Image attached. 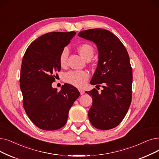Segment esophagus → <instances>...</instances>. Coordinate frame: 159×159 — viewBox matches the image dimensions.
Masks as SVG:
<instances>
[{
    "instance_id": "34e87169",
    "label": "esophagus",
    "mask_w": 159,
    "mask_h": 159,
    "mask_svg": "<svg viewBox=\"0 0 159 159\" xmlns=\"http://www.w3.org/2000/svg\"><path fill=\"white\" fill-rule=\"evenodd\" d=\"M79 92H80V95H82V94H84V91L83 90V89H79Z\"/></svg>"
}]
</instances>
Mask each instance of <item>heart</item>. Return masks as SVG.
<instances>
[{
	"label": "heart",
	"instance_id": "heart-1",
	"mask_svg": "<svg viewBox=\"0 0 159 159\" xmlns=\"http://www.w3.org/2000/svg\"><path fill=\"white\" fill-rule=\"evenodd\" d=\"M78 50L81 57L84 59L88 57H92L93 55V47L88 44H82L80 45ZM68 54L69 51L67 48H64L61 51L59 57V63L61 67H64L66 65ZM89 74L86 71H71L64 75V80L68 84L78 88H82L86 83Z\"/></svg>",
	"mask_w": 159,
	"mask_h": 159
}]
</instances>
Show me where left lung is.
Wrapping results in <instances>:
<instances>
[{"label":"left lung","mask_w":159,"mask_h":159,"mask_svg":"<svg viewBox=\"0 0 159 159\" xmlns=\"http://www.w3.org/2000/svg\"><path fill=\"white\" fill-rule=\"evenodd\" d=\"M78 36L98 48L99 60L90 84H102L103 88L101 93L95 88L86 92L93 100L89 120L97 129H113L121 122L131 102L133 71L128 52L119 38L107 30L89 29Z\"/></svg>","instance_id":"obj_1"}]
</instances>
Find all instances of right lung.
<instances>
[{
    "label": "right lung",
    "mask_w": 159,
    "mask_h": 159,
    "mask_svg": "<svg viewBox=\"0 0 159 159\" xmlns=\"http://www.w3.org/2000/svg\"><path fill=\"white\" fill-rule=\"evenodd\" d=\"M76 32H55L41 36L27 48L20 68V88L30 120L45 130L59 129L67 122L70 109L80 93L66 84L59 92L52 87L60 71V54Z\"/></svg>",
    "instance_id": "right-lung-1"
}]
</instances>
